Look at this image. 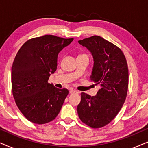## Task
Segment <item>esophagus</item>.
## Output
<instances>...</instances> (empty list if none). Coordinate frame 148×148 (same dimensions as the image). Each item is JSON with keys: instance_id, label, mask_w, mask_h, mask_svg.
<instances>
[{"instance_id": "obj_1", "label": "esophagus", "mask_w": 148, "mask_h": 148, "mask_svg": "<svg viewBox=\"0 0 148 148\" xmlns=\"http://www.w3.org/2000/svg\"><path fill=\"white\" fill-rule=\"evenodd\" d=\"M69 93L70 94H75V93H78V92L77 90H71L69 91Z\"/></svg>"}]
</instances>
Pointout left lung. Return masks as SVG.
I'll return each mask as SVG.
<instances>
[{"label":"left lung","mask_w":148,"mask_h":148,"mask_svg":"<svg viewBox=\"0 0 148 148\" xmlns=\"http://www.w3.org/2000/svg\"><path fill=\"white\" fill-rule=\"evenodd\" d=\"M78 42L92 52L94 64L90 79L100 86L95 96L81 94L78 116L91 128H101L115 118L126 99L129 86L127 60L120 48L99 36Z\"/></svg>","instance_id":"obj_1"}]
</instances>
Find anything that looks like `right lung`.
I'll return each instance as SVG.
<instances>
[{
	"instance_id": "obj_1",
	"label": "right lung",
	"mask_w": 148,
	"mask_h": 148,
	"mask_svg": "<svg viewBox=\"0 0 148 148\" xmlns=\"http://www.w3.org/2000/svg\"><path fill=\"white\" fill-rule=\"evenodd\" d=\"M73 38L44 35L29 39L20 48L11 71L13 96L18 108L30 122L45 124L57 116L69 94L48 83L56 71L57 57Z\"/></svg>"
}]
</instances>
